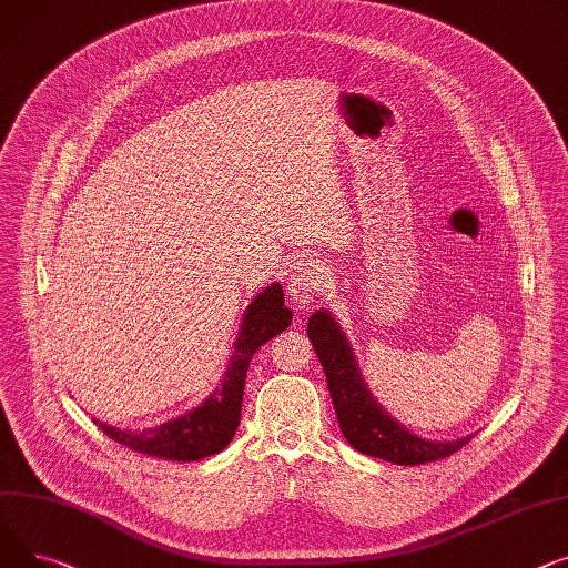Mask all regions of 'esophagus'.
Wrapping results in <instances>:
<instances>
[{"mask_svg":"<svg viewBox=\"0 0 568 568\" xmlns=\"http://www.w3.org/2000/svg\"><path fill=\"white\" fill-rule=\"evenodd\" d=\"M325 288V273L314 261H297L288 280V295L297 310H310L314 300Z\"/></svg>","mask_w":568,"mask_h":568,"instance_id":"obj_1","label":"esophagus"}]
</instances>
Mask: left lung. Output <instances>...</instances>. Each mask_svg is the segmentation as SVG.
Wrapping results in <instances>:
<instances>
[{"mask_svg":"<svg viewBox=\"0 0 568 568\" xmlns=\"http://www.w3.org/2000/svg\"><path fill=\"white\" fill-rule=\"evenodd\" d=\"M307 335L323 364L339 428L357 452L396 465H422L452 456L473 440V436L456 440H426L392 419L366 387L355 353L332 314L318 310L310 318Z\"/></svg>","mask_w":568,"mask_h":568,"instance_id":"8db88e82","label":"left lung"}]
</instances>
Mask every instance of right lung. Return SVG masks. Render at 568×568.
I'll use <instances>...</instances> for the list:
<instances>
[{"label": "right lung", "instance_id": "add662e5", "mask_svg": "<svg viewBox=\"0 0 568 568\" xmlns=\"http://www.w3.org/2000/svg\"><path fill=\"white\" fill-rule=\"evenodd\" d=\"M291 310L284 307L280 284L263 288L245 310L239 339L224 372L222 385L194 410L146 430H123L93 419L100 430L132 452L164 460H199L222 452L236 436L243 408L245 376L254 353L291 325Z\"/></svg>", "mask_w": 568, "mask_h": 568}]
</instances>
